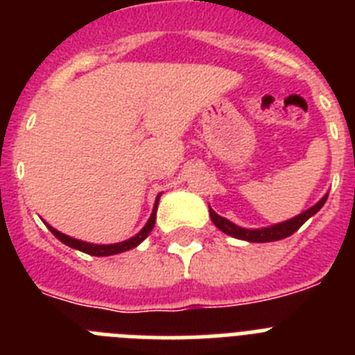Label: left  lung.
I'll use <instances>...</instances> for the list:
<instances>
[{
  "label": "left lung",
  "mask_w": 355,
  "mask_h": 355,
  "mask_svg": "<svg viewBox=\"0 0 355 355\" xmlns=\"http://www.w3.org/2000/svg\"><path fill=\"white\" fill-rule=\"evenodd\" d=\"M325 200H327V196L322 197V200H318V202H316L313 208H309L307 211L300 213V215H297L295 218H291V220L281 222V224L270 225V227H265V229H243V227H240V225H234L233 222H229L227 218H224V216L216 215L211 208H209V216H211L213 224L220 229V231H224L225 234H229V236L240 238V240H247V241H258V243H265V241L283 240V238L293 234L295 231H297V229H299L300 225H302L304 222L309 218V216L315 215V213L325 205Z\"/></svg>",
  "instance_id": "obj_1"
}]
</instances>
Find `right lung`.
<instances>
[{
    "mask_svg": "<svg viewBox=\"0 0 355 355\" xmlns=\"http://www.w3.org/2000/svg\"><path fill=\"white\" fill-rule=\"evenodd\" d=\"M158 200H159V196H158V199H156V205H155V209H153V215H150V218L147 220V224L144 225L142 231H140L137 236L130 238V240H126V241H121V243H112V245H94V243H87V241H80V240H76V238L67 236V234L60 233V231H56V229L51 227V225H48V227H49V231H51V233L62 241V243L72 247V249H78V250H81V252H85V254H90V256H114V254L126 252V250L133 249V247H137L139 243H142V241L146 240L147 236H149V233L153 231V227H155Z\"/></svg>",
    "mask_w": 355,
    "mask_h": 355,
    "instance_id": "1",
    "label": "right lung"
}]
</instances>
